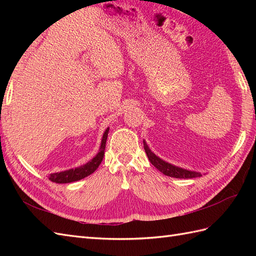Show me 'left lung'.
<instances>
[{
	"mask_svg": "<svg viewBox=\"0 0 256 256\" xmlns=\"http://www.w3.org/2000/svg\"><path fill=\"white\" fill-rule=\"evenodd\" d=\"M143 143H144L145 153H146V155H148L150 162H152V165H154L157 168V170H158L160 172L164 174V175L170 176V177H174V178H184V179L196 178V177L202 176V174H201V172L184 170V168L175 166V165L170 164V162H167L165 160H162L160 157L156 156L153 153V152L150 150L148 143L145 142V140H143Z\"/></svg>",
	"mask_w": 256,
	"mask_h": 256,
	"instance_id": "obj_1",
	"label": "left lung"
}]
</instances>
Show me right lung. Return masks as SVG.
<instances>
[{"label":"right lung","instance_id":"add662e5","mask_svg":"<svg viewBox=\"0 0 256 256\" xmlns=\"http://www.w3.org/2000/svg\"><path fill=\"white\" fill-rule=\"evenodd\" d=\"M108 130L110 128H108L104 131V133H103L99 152H98V154L94 157V158L89 160L88 162H86L84 165H81L79 167L72 168V170L59 172H52L48 176L50 180L56 184H68V182L80 180V179H82L86 176L91 175L92 172H94L96 168L100 166L101 162L103 160V156H104V150H106V143Z\"/></svg>","mask_w":256,"mask_h":256}]
</instances>
